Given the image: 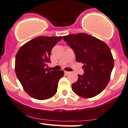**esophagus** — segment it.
<instances>
[{"label":"esophagus","instance_id":"obj_1","mask_svg":"<svg viewBox=\"0 0 128 128\" xmlns=\"http://www.w3.org/2000/svg\"><path fill=\"white\" fill-rule=\"evenodd\" d=\"M70 73V72H69V71H64V74H65L66 75H68V74H69Z\"/></svg>","mask_w":128,"mask_h":128}]
</instances>
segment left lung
Wrapping results in <instances>:
<instances>
[{"instance_id":"obj_1","label":"left lung","mask_w":128,"mask_h":128,"mask_svg":"<svg viewBox=\"0 0 128 128\" xmlns=\"http://www.w3.org/2000/svg\"><path fill=\"white\" fill-rule=\"evenodd\" d=\"M76 55V61L83 64V75L72 84V91L82 97L96 96L106 88L110 79L114 60L108 45L86 33L63 36Z\"/></svg>"}]
</instances>
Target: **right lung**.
I'll list each match as a JSON object with an SVG mask.
<instances>
[{"label":"right lung","instance_id":"obj_1","mask_svg":"<svg viewBox=\"0 0 128 128\" xmlns=\"http://www.w3.org/2000/svg\"><path fill=\"white\" fill-rule=\"evenodd\" d=\"M62 36H38L21 46L16 56L15 72L22 88L37 100L52 97L57 91L58 82L64 71H50L52 48Z\"/></svg>","mask_w":128,"mask_h":128}]
</instances>
